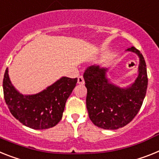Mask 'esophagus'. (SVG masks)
I'll list each match as a JSON object with an SVG mask.
<instances>
[{"label": "esophagus", "mask_w": 159, "mask_h": 159, "mask_svg": "<svg viewBox=\"0 0 159 159\" xmlns=\"http://www.w3.org/2000/svg\"><path fill=\"white\" fill-rule=\"evenodd\" d=\"M77 83L80 84V85H83L85 83V81H84V78L82 76H79L77 77Z\"/></svg>", "instance_id": "34e87169"}]
</instances>
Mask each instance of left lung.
<instances>
[{
	"label": "left lung",
	"mask_w": 159,
	"mask_h": 159,
	"mask_svg": "<svg viewBox=\"0 0 159 159\" xmlns=\"http://www.w3.org/2000/svg\"><path fill=\"white\" fill-rule=\"evenodd\" d=\"M125 52L135 53L139 58L136 80L124 87L108 78V67L93 65L83 73L87 89L86 108L90 120L103 129H118L128 125L141 108L148 85L146 65L143 56L134 47Z\"/></svg>",
	"instance_id": "obj_1"
}]
</instances>
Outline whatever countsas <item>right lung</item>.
Listing matches in <instances>:
<instances>
[{
    "label": "right lung",
    "mask_w": 159,
    "mask_h": 159,
    "mask_svg": "<svg viewBox=\"0 0 159 159\" xmlns=\"http://www.w3.org/2000/svg\"><path fill=\"white\" fill-rule=\"evenodd\" d=\"M77 82V78L61 77L42 91L23 94L12 84L7 68L3 79L4 97L11 114L22 125L33 129H46L60 122L65 102Z\"/></svg>",
    "instance_id": "1"
}]
</instances>
